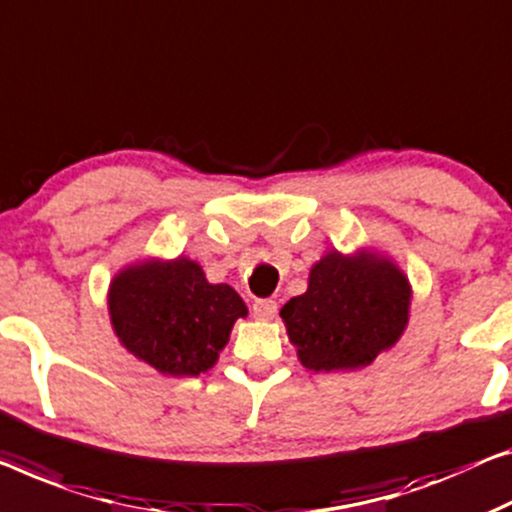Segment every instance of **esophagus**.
<instances>
[{
	"label": "esophagus",
	"mask_w": 512,
	"mask_h": 512,
	"mask_svg": "<svg viewBox=\"0 0 512 512\" xmlns=\"http://www.w3.org/2000/svg\"><path fill=\"white\" fill-rule=\"evenodd\" d=\"M253 312H255L257 319H273V317H276V312H278V303L271 301V299H257L253 303Z\"/></svg>",
	"instance_id": "34e87169"
}]
</instances>
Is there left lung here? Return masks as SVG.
<instances>
[{
	"instance_id": "1",
	"label": "left lung",
	"mask_w": 512,
	"mask_h": 512,
	"mask_svg": "<svg viewBox=\"0 0 512 512\" xmlns=\"http://www.w3.org/2000/svg\"><path fill=\"white\" fill-rule=\"evenodd\" d=\"M411 282L375 248L329 250L310 266L308 289L282 305L287 338L303 368L349 372L370 365L407 331Z\"/></svg>"
}]
</instances>
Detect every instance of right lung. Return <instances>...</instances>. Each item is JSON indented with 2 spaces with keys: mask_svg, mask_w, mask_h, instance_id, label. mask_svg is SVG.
I'll list each match as a JSON object with an SVG mask.
<instances>
[{
  "mask_svg": "<svg viewBox=\"0 0 512 512\" xmlns=\"http://www.w3.org/2000/svg\"><path fill=\"white\" fill-rule=\"evenodd\" d=\"M112 331L128 354L165 377H197L218 363L234 322L248 317L239 294L204 276L190 257H144L114 273Z\"/></svg>",
  "mask_w": 512,
  "mask_h": 512,
  "instance_id": "add662e5",
  "label": "right lung"
}]
</instances>
